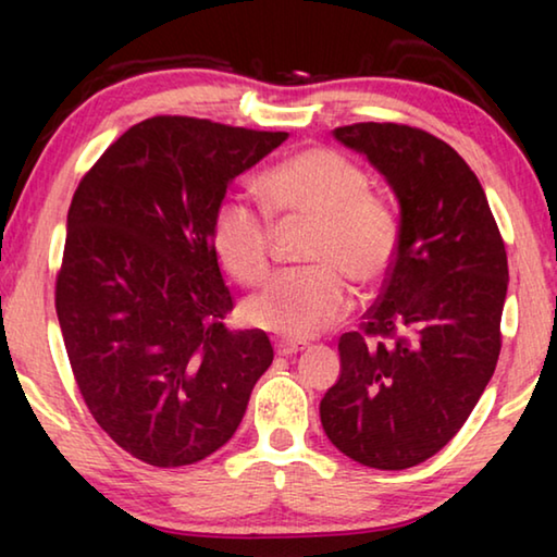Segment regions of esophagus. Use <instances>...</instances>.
Returning a JSON list of instances; mask_svg holds the SVG:
<instances>
[{"mask_svg":"<svg viewBox=\"0 0 557 557\" xmlns=\"http://www.w3.org/2000/svg\"><path fill=\"white\" fill-rule=\"evenodd\" d=\"M301 344H297V342H277L275 344V351H277V356H292V354H297V351H301Z\"/></svg>","mask_w":557,"mask_h":557,"instance_id":"34e87169","label":"esophagus"}]
</instances>
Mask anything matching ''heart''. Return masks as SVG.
<instances>
[{
  "label": "heart",
  "instance_id": "obj_1",
  "mask_svg": "<svg viewBox=\"0 0 557 557\" xmlns=\"http://www.w3.org/2000/svg\"><path fill=\"white\" fill-rule=\"evenodd\" d=\"M262 199L285 219H309L317 228L307 258L314 268L282 272L258 295L245 299V322L287 338L324 332L351 307L356 285H375L398 252V223L369 176L351 159L326 147H309L282 159L258 178ZM211 243L221 265L243 285L265 280L272 262V225L240 199L219 206Z\"/></svg>",
  "mask_w": 557,
  "mask_h": 557
}]
</instances>
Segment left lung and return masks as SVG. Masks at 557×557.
<instances>
[{"label": "left lung", "instance_id": "left-lung-1", "mask_svg": "<svg viewBox=\"0 0 557 557\" xmlns=\"http://www.w3.org/2000/svg\"><path fill=\"white\" fill-rule=\"evenodd\" d=\"M400 206L398 252L342 373L319 403L346 457L373 469L430 459L465 425L502 351L506 248L476 174L447 143L395 122L336 127ZM391 337V343H383Z\"/></svg>", "mask_w": 557, "mask_h": 557}]
</instances>
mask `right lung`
<instances>
[{"instance_id": "add662e5", "label": "right lung", "mask_w": 557, "mask_h": 557, "mask_svg": "<svg viewBox=\"0 0 557 557\" xmlns=\"http://www.w3.org/2000/svg\"><path fill=\"white\" fill-rule=\"evenodd\" d=\"M287 132L152 117L112 143L73 194L55 314L98 425L152 467L201 461L238 430L272 363L260 329L231 332L211 243L235 176Z\"/></svg>"}]
</instances>
